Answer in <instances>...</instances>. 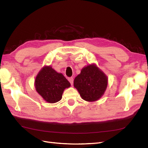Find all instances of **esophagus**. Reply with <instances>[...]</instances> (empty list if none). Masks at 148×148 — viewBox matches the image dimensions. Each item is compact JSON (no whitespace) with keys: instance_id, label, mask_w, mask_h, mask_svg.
Returning a JSON list of instances; mask_svg holds the SVG:
<instances>
[{"instance_id":"obj_1","label":"esophagus","mask_w":148,"mask_h":148,"mask_svg":"<svg viewBox=\"0 0 148 148\" xmlns=\"http://www.w3.org/2000/svg\"><path fill=\"white\" fill-rule=\"evenodd\" d=\"M69 82L70 83V84L73 85V77H70V78H69Z\"/></svg>"}]
</instances>
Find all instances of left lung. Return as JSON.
<instances>
[{
  "mask_svg": "<svg viewBox=\"0 0 148 148\" xmlns=\"http://www.w3.org/2000/svg\"><path fill=\"white\" fill-rule=\"evenodd\" d=\"M73 83L83 100L94 101L103 95L108 84V78L93 64L81 70V73L75 78Z\"/></svg>",
  "mask_w": 148,
  "mask_h": 148,
  "instance_id": "1",
  "label": "left lung"
}]
</instances>
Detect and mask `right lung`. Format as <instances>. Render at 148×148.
Here are the masks:
<instances>
[{"instance_id": "obj_1", "label": "right lung", "mask_w": 148, "mask_h": 148, "mask_svg": "<svg viewBox=\"0 0 148 148\" xmlns=\"http://www.w3.org/2000/svg\"><path fill=\"white\" fill-rule=\"evenodd\" d=\"M35 86L43 99L52 103L61 100L64 89L69 88L70 83L62 73L56 72L48 66L40 71L35 78Z\"/></svg>"}]
</instances>
